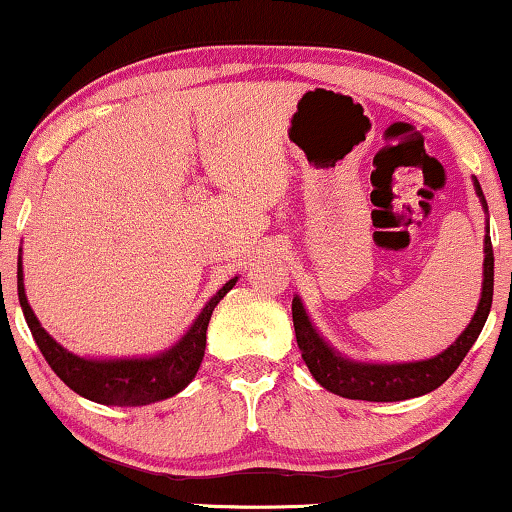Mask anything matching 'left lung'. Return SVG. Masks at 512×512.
Segmentation results:
<instances>
[{
    "label": "left lung",
    "instance_id": "obj_1",
    "mask_svg": "<svg viewBox=\"0 0 512 512\" xmlns=\"http://www.w3.org/2000/svg\"><path fill=\"white\" fill-rule=\"evenodd\" d=\"M475 191H478L482 207L487 209L485 195L478 181H475ZM492 296H494V249L492 237H489V228L485 235V282H482V298L478 310H475L471 324L466 331L459 335L457 342L445 349L443 354L433 356L426 361L415 363H356L349 359H342L335 354L331 347L321 340V335L314 331V326L307 319L300 298H293L291 312H293V328H296L298 349L303 354V361L310 368L314 380L321 387L333 391V394L354 398V401H405V398H415L429 391L438 389L459 363L464 361L468 349L478 340V335L485 326L492 310Z\"/></svg>",
    "mask_w": 512,
    "mask_h": 512
}]
</instances>
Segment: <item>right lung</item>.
Segmentation results:
<instances>
[{"label": "right lung", "instance_id": "obj_1", "mask_svg": "<svg viewBox=\"0 0 512 512\" xmlns=\"http://www.w3.org/2000/svg\"><path fill=\"white\" fill-rule=\"evenodd\" d=\"M237 282L230 279L223 289L202 307L198 319L188 328V333L177 345L167 352L153 356V359H116V361H93L81 359L60 347L51 335H48L34 317L30 303L25 298L23 270L18 263V300L23 307L25 321L30 326L32 338L37 342L41 354L53 368V373L67 384L76 394L88 398V401L102 405H146L163 401L179 394L188 382L198 373L202 356L207 345V326L212 319L214 307L219 300L233 289Z\"/></svg>", "mask_w": 512, "mask_h": 512}]
</instances>
